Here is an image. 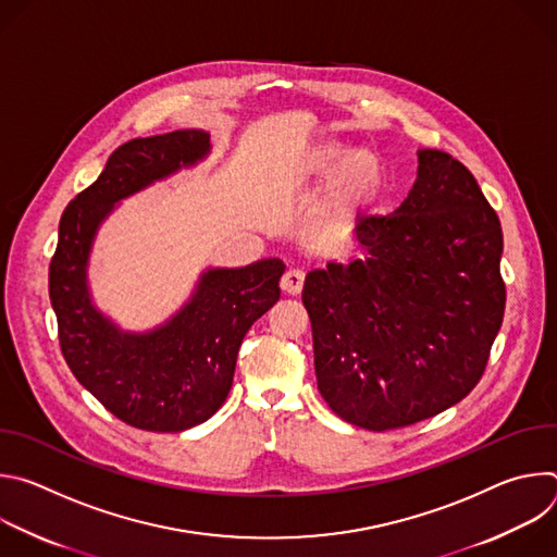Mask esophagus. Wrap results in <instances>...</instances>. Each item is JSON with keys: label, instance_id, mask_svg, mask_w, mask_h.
Masks as SVG:
<instances>
[{"label": "esophagus", "instance_id": "34e87169", "mask_svg": "<svg viewBox=\"0 0 557 557\" xmlns=\"http://www.w3.org/2000/svg\"><path fill=\"white\" fill-rule=\"evenodd\" d=\"M304 277L306 273L301 269H288L282 277V290L288 295H299L304 288Z\"/></svg>", "mask_w": 557, "mask_h": 557}]
</instances>
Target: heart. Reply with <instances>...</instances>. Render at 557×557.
<instances>
[{"mask_svg": "<svg viewBox=\"0 0 557 557\" xmlns=\"http://www.w3.org/2000/svg\"><path fill=\"white\" fill-rule=\"evenodd\" d=\"M342 151L344 147L337 143L317 145L306 158L304 172L310 176L326 174L339 160ZM376 185H379L376 156L370 149H355L348 156H344L341 163L333 170L326 187V200L331 207L344 211L363 202L376 189Z\"/></svg>", "mask_w": 557, "mask_h": 557, "instance_id": "heart-1", "label": "heart"}]
</instances>
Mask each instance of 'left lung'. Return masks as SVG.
Masks as SVG:
<instances>
[{"mask_svg":"<svg viewBox=\"0 0 557 557\" xmlns=\"http://www.w3.org/2000/svg\"><path fill=\"white\" fill-rule=\"evenodd\" d=\"M361 258L310 271L314 374L344 421L385 432L432 419L481 381L503 326V228L471 172L419 151L401 207L361 215Z\"/></svg>","mask_w":557,"mask_h":557,"instance_id":"8db88e82","label":"left lung"}]
</instances>
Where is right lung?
<instances>
[{"label": "right lung", "mask_w": 557, "mask_h": 557, "mask_svg": "<svg viewBox=\"0 0 557 557\" xmlns=\"http://www.w3.org/2000/svg\"><path fill=\"white\" fill-rule=\"evenodd\" d=\"M207 151L202 129L134 138L114 149L101 176L65 207L50 260L48 288L65 363L106 410L147 432H183L213 417L231 389L247 331L280 299L284 264L262 260L207 271L191 301L147 335L121 333L90 301L86 264L114 202Z\"/></svg>", "instance_id": "1"}]
</instances>
